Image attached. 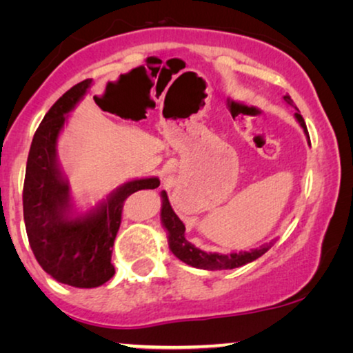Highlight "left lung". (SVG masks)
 <instances>
[{
	"label": "left lung",
	"mask_w": 353,
	"mask_h": 353,
	"mask_svg": "<svg viewBox=\"0 0 353 353\" xmlns=\"http://www.w3.org/2000/svg\"><path fill=\"white\" fill-rule=\"evenodd\" d=\"M284 103L292 105L294 103L291 99V96L286 94L284 96ZM294 117L301 125L303 133H305L307 141L310 144V137H308L307 132V125L303 122L301 112L296 108V114ZM162 197V209H161V221L162 226L167 231V239H168V248L175 255L176 259H180L181 262H185L186 265H191L194 268H201V270H233L238 267H243V265L252 262V260H257L259 257L267 252V250L272 248L274 244V239L270 241L268 244L260 245L259 249H250V250H244V252H231V254H219V252H205L199 248H196L194 244H191L190 241L185 238V225L183 221L178 219V215L173 212L170 202H168V196L165 191L161 192Z\"/></svg>",
	"instance_id": "1"
}]
</instances>
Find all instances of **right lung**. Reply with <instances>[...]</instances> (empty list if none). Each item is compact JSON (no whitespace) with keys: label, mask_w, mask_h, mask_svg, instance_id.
<instances>
[{"label":"right lung","mask_w":353,"mask_h":353,"mask_svg":"<svg viewBox=\"0 0 353 353\" xmlns=\"http://www.w3.org/2000/svg\"><path fill=\"white\" fill-rule=\"evenodd\" d=\"M93 81L83 80L52 104L33 137L23 181V221L40 267L52 279L74 288H98L114 276L112 245L122 221L123 202L133 192L156 190L157 176L137 178L110 191L80 214L69 180L57 159V139L69 112Z\"/></svg>","instance_id":"add662e5"}]
</instances>
